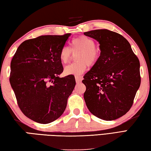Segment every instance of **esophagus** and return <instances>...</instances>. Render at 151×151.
Instances as JSON below:
<instances>
[{"label":"esophagus","instance_id":"1","mask_svg":"<svg viewBox=\"0 0 151 151\" xmlns=\"http://www.w3.org/2000/svg\"><path fill=\"white\" fill-rule=\"evenodd\" d=\"M75 80H76V83H81L82 80H83V77H82V76H75Z\"/></svg>","mask_w":151,"mask_h":151}]
</instances>
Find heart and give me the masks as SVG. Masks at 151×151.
Returning a JSON list of instances; mask_svg holds the SVG:
<instances>
[{"label":"heart","mask_w":151,"mask_h":151,"mask_svg":"<svg viewBox=\"0 0 151 151\" xmlns=\"http://www.w3.org/2000/svg\"><path fill=\"white\" fill-rule=\"evenodd\" d=\"M72 53H78L75 57L77 62L65 67L64 73L66 75H81L86 70L88 65L90 67L94 66L100 57V51L95 47L94 40L84 35L73 39L70 49L67 46L61 48L59 58L63 63H67L70 61Z\"/></svg>","instance_id":"1"}]
</instances>
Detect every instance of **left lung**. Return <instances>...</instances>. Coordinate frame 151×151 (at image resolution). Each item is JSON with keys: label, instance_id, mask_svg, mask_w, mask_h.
<instances>
[{"label": "left lung", "instance_id": "obj_1", "mask_svg": "<svg viewBox=\"0 0 151 151\" xmlns=\"http://www.w3.org/2000/svg\"><path fill=\"white\" fill-rule=\"evenodd\" d=\"M100 43L98 62L84 76V98L89 111L111 121L129 110L141 84L140 63L122 35L102 29L84 32Z\"/></svg>", "mask_w": 151, "mask_h": 151}]
</instances>
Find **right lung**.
Segmentation results:
<instances>
[{
	"label": "right lung",
	"instance_id": "right-lung-1",
	"mask_svg": "<svg viewBox=\"0 0 151 151\" xmlns=\"http://www.w3.org/2000/svg\"><path fill=\"white\" fill-rule=\"evenodd\" d=\"M70 35H41L24 41L10 63V83L22 113L47 124L63 114L75 86V76L63 71L59 52Z\"/></svg>",
	"mask_w": 151,
	"mask_h": 151
}]
</instances>
